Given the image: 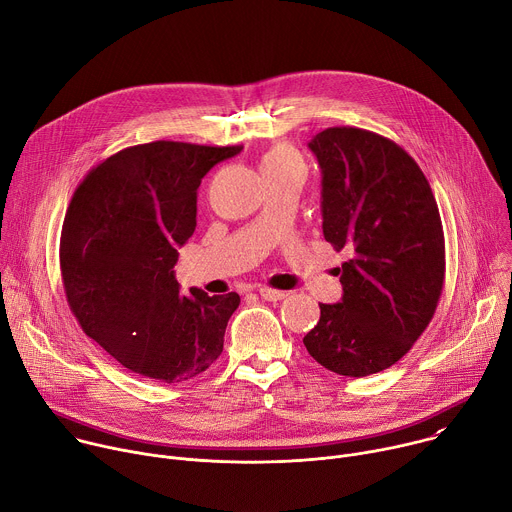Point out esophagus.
<instances>
[{
	"label": "esophagus",
	"instance_id": "esophagus-1",
	"mask_svg": "<svg viewBox=\"0 0 512 512\" xmlns=\"http://www.w3.org/2000/svg\"><path fill=\"white\" fill-rule=\"evenodd\" d=\"M259 296H261V300H265V302H279V300H283L287 294H285V291H277V289H271V287H259Z\"/></svg>",
	"mask_w": 512,
	"mask_h": 512
}]
</instances>
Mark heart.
<instances>
[{"label": "heart", "mask_w": 512, "mask_h": 512, "mask_svg": "<svg viewBox=\"0 0 512 512\" xmlns=\"http://www.w3.org/2000/svg\"><path fill=\"white\" fill-rule=\"evenodd\" d=\"M259 170H261V174L265 178V176H271V174L304 170V164H302V158L294 150H291L289 145L279 143V145H273V148H269L261 156Z\"/></svg>", "instance_id": "b5f03b06"}]
</instances>
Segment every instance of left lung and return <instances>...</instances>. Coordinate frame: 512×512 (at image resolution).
<instances>
[{
  "label": "left lung",
  "mask_w": 512,
  "mask_h": 512,
  "mask_svg": "<svg viewBox=\"0 0 512 512\" xmlns=\"http://www.w3.org/2000/svg\"><path fill=\"white\" fill-rule=\"evenodd\" d=\"M308 148L322 172V231L350 261L336 269L342 298L320 304L304 336L312 358L342 377L389 369L421 336L442 294L446 249L433 192L397 143L330 127Z\"/></svg>",
  "instance_id": "left-lung-1"
}]
</instances>
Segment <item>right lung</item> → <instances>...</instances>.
<instances>
[{"instance_id": "right-lung-1", "label": "right lung", "mask_w": 512, "mask_h": 512, "mask_svg": "<svg viewBox=\"0 0 512 512\" xmlns=\"http://www.w3.org/2000/svg\"><path fill=\"white\" fill-rule=\"evenodd\" d=\"M233 148L180 141L133 145L99 164L64 216L60 269L70 310L125 369L184 383L221 356L235 291L180 294L174 265L196 229L202 178Z\"/></svg>"}]
</instances>
